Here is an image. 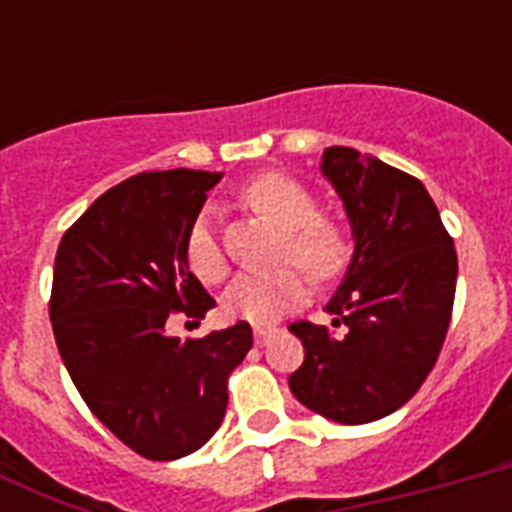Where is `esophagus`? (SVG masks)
Returning a JSON list of instances; mask_svg holds the SVG:
<instances>
[{
    "mask_svg": "<svg viewBox=\"0 0 512 512\" xmlns=\"http://www.w3.org/2000/svg\"><path fill=\"white\" fill-rule=\"evenodd\" d=\"M276 335V329L271 327H255V342L257 345H268V340Z\"/></svg>",
    "mask_w": 512,
    "mask_h": 512,
    "instance_id": "esophagus-1",
    "label": "esophagus"
}]
</instances>
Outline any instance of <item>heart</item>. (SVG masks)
<instances>
[{
	"instance_id": "1",
	"label": "heart",
	"mask_w": 512,
	"mask_h": 512,
	"mask_svg": "<svg viewBox=\"0 0 512 512\" xmlns=\"http://www.w3.org/2000/svg\"><path fill=\"white\" fill-rule=\"evenodd\" d=\"M252 207L284 231L281 257L295 260L305 271L329 279L345 263V239L335 223L319 217L313 193L287 175H260L244 188ZM185 260L201 281H220L225 257L212 225V209L204 207L185 236ZM308 300V281L297 268L284 265L268 273H239L223 295V311L231 319L257 327L273 324L281 313L295 311Z\"/></svg>"
}]
</instances>
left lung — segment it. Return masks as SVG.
Returning <instances> with one entry per match:
<instances>
[{"label":"left lung","mask_w":512,"mask_h":512,"mask_svg":"<svg viewBox=\"0 0 512 512\" xmlns=\"http://www.w3.org/2000/svg\"><path fill=\"white\" fill-rule=\"evenodd\" d=\"M321 175L348 215L353 257L324 305L332 324L289 327L305 348L289 390L327 420L364 425L401 409L436 364L457 252L417 177L345 146L324 148Z\"/></svg>","instance_id":"1"}]
</instances>
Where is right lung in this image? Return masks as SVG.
Returning a JSON list of instances; mask_svg holds the SVG:
<instances>
[{
	"label": "right lung",
	"instance_id": "add662e5",
	"mask_svg": "<svg viewBox=\"0 0 512 512\" xmlns=\"http://www.w3.org/2000/svg\"><path fill=\"white\" fill-rule=\"evenodd\" d=\"M223 172H143L114 185L60 239L50 321L79 396L148 460H177L215 436L228 374L252 348L239 321L199 340L167 335L172 311L204 319L215 300L185 260V236Z\"/></svg>",
	"mask_w": 512,
	"mask_h": 512
}]
</instances>
